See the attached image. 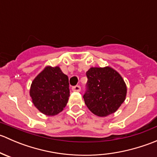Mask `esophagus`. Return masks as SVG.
<instances>
[{"label": "esophagus", "mask_w": 157, "mask_h": 157, "mask_svg": "<svg viewBox=\"0 0 157 157\" xmlns=\"http://www.w3.org/2000/svg\"><path fill=\"white\" fill-rule=\"evenodd\" d=\"M72 90H74V91H76V92H80V86H78V85H77V86H73Z\"/></svg>", "instance_id": "1"}]
</instances>
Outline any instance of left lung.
I'll use <instances>...</instances> for the list:
<instances>
[{
  "label": "left lung",
  "mask_w": 157,
  "mask_h": 157,
  "mask_svg": "<svg viewBox=\"0 0 157 157\" xmlns=\"http://www.w3.org/2000/svg\"><path fill=\"white\" fill-rule=\"evenodd\" d=\"M87 90L83 95L91 112L105 117L118 110L125 100L127 86L121 76L110 67H90L86 72Z\"/></svg>",
  "instance_id": "left-lung-1"
}]
</instances>
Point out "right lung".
<instances>
[{"label": "right lung", "mask_w": 157, "mask_h": 157, "mask_svg": "<svg viewBox=\"0 0 157 157\" xmlns=\"http://www.w3.org/2000/svg\"><path fill=\"white\" fill-rule=\"evenodd\" d=\"M68 77L59 67H45L32 82L29 94L33 103L45 115H58L68 101Z\"/></svg>", "instance_id": "1"}]
</instances>
